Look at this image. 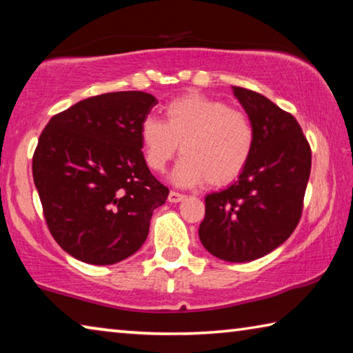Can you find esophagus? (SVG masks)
<instances>
[{
  "mask_svg": "<svg viewBox=\"0 0 353 353\" xmlns=\"http://www.w3.org/2000/svg\"><path fill=\"white\" fill-rule=\"evenodd\" d=\"M184 199H186V195H183V194H180V192H175V190H170L169 192V200L170 203H178V201H183Z\"/></svg>",
  "mask_w": 353,
  "mask_h": 353,
  "instance_id": "obj_1",
  "label": "esophagus"
}]
</instances>
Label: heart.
<instances>
[{
    "label": "heart",
    "mask_w": 353,
    "mask_h": 353,
    "mask_svg": "<svg viewBox=\"0 0 353 353\" xmlns=\"http://www.w3.org/2000/svg\"><path fill=\"white\" fill-rule=\"evenodd\" d=\"M145 163L164 172L181 145L183 158L173 172L180 186L206 181L225 186L238 178L252 158L255 130L245 112L199 94L176 98L165 108V123L145 117L141 125Z\"/></svg>",
    "instance_id": "heart-1"
}]
</instances>
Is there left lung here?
<instances>
[{"label": "left lung", "instance_id": "obj_1", "mask_svg": "<svg viewBox=\"0 0 353 353\" xmlns=\"http://www.w3.org/2000/svg\"><path fill=\"white\" fill-rule=\"evenodd\" d=\"M255 130V147L231 186L206 195L199 236L211 255L247 263L296 230L311 172V148L294 115L258 92L233 88Z\"/></svg>", "mask_w": 353, "mask_h": 353}]
</instances>
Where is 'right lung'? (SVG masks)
Instances as JSON below:
<instances>
[{
	"instance_id": "obj_1",
	"label": "right lung",
	"mask_w": 353,
	"mask_h": 353,
	"mask_svg": "<svg viewBox=\"0 0 353 353\" xmlns=\"http://www.w3.org/2000/svg\"><path fill=\"white\" fill-rule=\"evenodd\" d=\"M145 92L85 98L51 117L32 176L51 236L68 255L105 265L145 242L169 189L147 167L141 125L156 105Z\"/></svg>"
}]
</instances>
